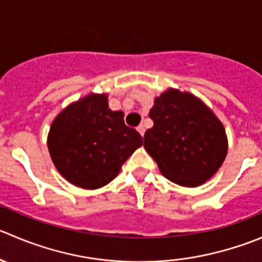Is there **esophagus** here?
Here are the masks:
<instances>
[{
	"label": "esophagus",
	"instance_id": "esophagus-1",
	"mask_svg": "<svg viewBox=\"0 0 262 262\" xmlns=\"http://www.w3.org/2000/svg\"><path fill=\"white\" fill-rule=\"evenodd\" d=\"M137 130H138V133L141 134L142 137H143V136H144V130H146V129H144L143 125H139L138 128H137Z\"/></svg>",
	"mask_w": 262,
	"mask_h": 262
}]
</instances>
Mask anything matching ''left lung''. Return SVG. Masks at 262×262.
I'll return each instance as SVG.
<instances>
[{"instance_id":"8db88e82","label":"left lung","mask_w":262,"mask_h":262,"mask_svg":"<svg viewBox=\"0 0 262 262\" xmlns=\"http://www.w3.org/2000/svg\"><path fill=\"white\" fill-rule=\"evenodd\" d=\"M143 147L160 171L182 187H200L214 177L228 154L225 128L202 100L169 88L155 98Z\"/></svg>"}]
</instances>
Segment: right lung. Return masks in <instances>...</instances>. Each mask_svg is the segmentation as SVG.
<instances>
[{"mask_svg": "<svg viewBox=\"0 0 262 262\" xmlns=\"http://www.w3.org/2000/svg\"><path fill=\"white\" fill-rule=\"evenodd\" d=\"M141 146V134L125 125L123 111L108 108L106 93H90L67 106L53 119L47 137L57 171L84 189L108 184Z\"/></svg>", "mask_w": 262, "mask_h": 262, "instance_id": "1", "label": "right lung"}]
</instances>
